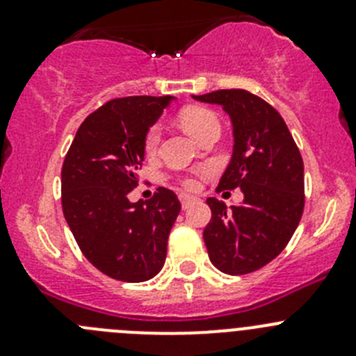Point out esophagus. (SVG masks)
Wrapping results in <instances>:
<instances>
[{
    "label": "esophagus",
    "mask_w": 356,
    "mask_h": 356,
    "mask_svg": "<svg viewBox=\"0 0 356 356\" xmlns=\"http://www.w3.org/2000/svg\"><path fill=\"white\" fill-rule=\"evenodd\" d=\"M180 201H181V207H184V209H188V205L193 203L194 197L191 196V194H180Z\"/></svg>",
    "instance_id": "1"
}]
</instances>
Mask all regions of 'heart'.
Returning <instances> with one entry per match:
<instances>
[{"label": "heart", "instance_id": "b5f03b06", "mask_svg": "<svg viewBox=\"0 0 356 356\" xmlns=\"http://www.w3.org/2000/svg\"><path fill=\"white\" fill-rule=\"evenodd\" d=\"M180 122L181 127L197 140L209 130L219 128V119H217V115L213 114L212 110L205 108V106H188V108L181 110ZM160 135H162L160 124H153V127L147 128L146 137H144V149L147 153H153L156 149V146L160 143ZM181 184L187 188H194L197 185V180L194 176H187V178L181 180Z\"/></svg>", "mask_w": 356, "mask_h": 356}]
</instances>
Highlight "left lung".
<instances>
[{
    "mask_svg": "<svg viewBox=\"0 0 356 356\" xmlns=\"http://www.w3.org/2000/svg\"><path fill=\"white\" fill-rule=\"evenodd\" d=\"M216 103L234 124V155L217 193L237 188L242 205L209 197L203 232L210 262L226 275H248L276 259L300 225L305 207L303 159L278 110L242 89L193 96Z\"/></svg>",
    "mask_w": 356,
    "mask_h": 356,
    "instance_id": "1",
    "label": "left lung"
}]
</instances>
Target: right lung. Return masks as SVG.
Wrapping results in <instances>:
<instances>
[{"label": "right lung", "mask_w": 356, "mask_h": 356, "mask_svg": "<svg viewBox=\"0 0 356 356\" xmlns=\"http://www.w3.org/2000/svg\"><path fill=\"white\" fill-rule=\"evenodd\" d=\"M171 96L110 99L87 115L62 165V210L85 259L119 282H146L165 262L168 237L180 213L172 191L159 187L130 203L144 160L147 128Z\"/></svg>", "instance_id": "obj_1"}]
</instances>
